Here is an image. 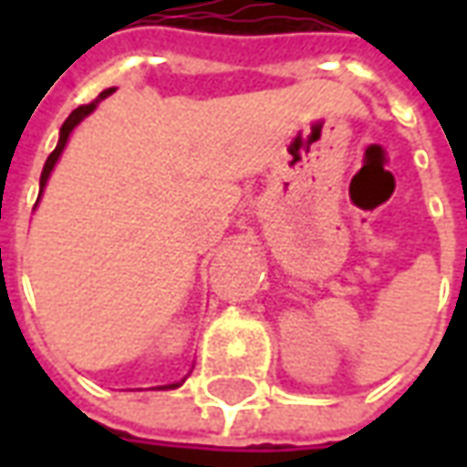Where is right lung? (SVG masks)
I'll list each match as a JSON object with an SVG mask.
<instances>
[{
	"label": "right lung",
	"mask_w": 467,
	"mask_h": 467,
	"mask_svg": "<svg viewBox=\"0 0 467 467\" xmlns=\"http://www.w3.org/2000/svg\"><path fill=\"white\" fill-rule=\"evenodd\" d=\"M112 92H115V87H109V89H105V92H102V95L97 97V99H95V102H92V105L77 107L75 112H72V115L67 117L65 124H62V130H59V142H57L55 152H52V154H49V157H47L45 170H42V177H39V197H42V192H45V187H47V182H49V174H52V170H55V164L59 162V157H62V152H65L67 142H69V134L75 132L77 124L82 122L85 117L92 115V112H95V107L99 105L102 99H107V97L112 95ZM39 197H36V202H39ZM35 207H36V204H35ZM182 382H184V378H182V380H180V382H172V385H162V390H174V388H180Z\"/></svg>",
	"instance_id": "add662e5"
}]
</instances>
